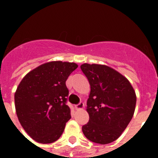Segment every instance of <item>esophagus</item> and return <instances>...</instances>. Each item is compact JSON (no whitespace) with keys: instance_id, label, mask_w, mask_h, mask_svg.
<instances>
[{"instance_id":"34e87169","label":"esophagus","mask_w":158,"mask_h":158,"mask_svg":"<svg viewBox=\"0 0 158 158\" xmlns=\"http://www.w3.org/2000/svg\"><path fill=\"white\" fill-rule=\"evenodd\" d=\"M84 107V103L83 102H80L79 104L75 105V108H76L77 110H81V109H83Z\"/></svg>"}]
</instances>
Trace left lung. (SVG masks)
<instances>
[{
    "instance_id": "1",
    "label": "left lung",
    "mask_w": 158,
    "mask_h": 158,
    "mask_svg": "<svg viewBox=\"0 0 158 158\" xmlns=\"http://www.w3.org/2000/svg\"><path fill=\"white\" fill-rule=\"evenodd\" d=\"M91 91L87 101L89 121L82 127L92 142L107 144L120 137L132 119L136 94L125 76L112 68L98 64H81Z\"/></svg>"
}]
</instances>
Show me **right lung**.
Listing matches in <instances>:
<instances>
[{
	"label": "right lung",
	"instance_id": "obj_1",
	"mask_svg": "<svg viewBox=\"0 0 158 158\" xmlns=\"http://www.w3.org/2000/svg\"><path fill=\"white\" fill-rule=\"evenodd\" d=\"M77 67L74 62H48L28 72L19 84L16 114L23 130L38 143L56 141L71 118L65 81Z\"/></svg>",
	"mask_w": 158,
	"mask_h": 158
}]
</instances>
